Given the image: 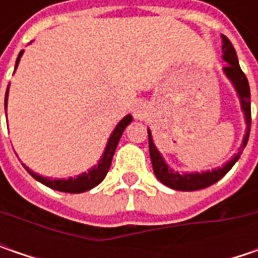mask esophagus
Masks as SVG:
<instances>
[{
  "label": "esophagus",
  "mask_w": 258,
  "mask_h": 258,
  "mask_svg": "<svg viewBox=\"0 0 258 258\" xmlns=\"http://www.w3.org/2000/svg\"><path fill=\"white\" fill-rule=\"evenodd\" d=\"M134 116L136 119H145L148 116V106L142 102H138L134 106Z\"/></svg>",
  "instance_id": "34e87169"
}]
</instances>
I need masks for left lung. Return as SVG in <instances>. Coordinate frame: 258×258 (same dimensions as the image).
I'll use <instances>...</instances> for the list:
<instances>
[{
	"instance_id": "1",
	"label": "left lung",
	"mask_w": 258,
	"mask_h": 258,
	"mask_svg": "<svg viewBox=\"0 0 258 258\" xmlns=\"http://www.w3.org/2000/svg\"><path fill=\"white\" fill-rule=\"evenodd\" d=\"M223 35V34H221ZM223 58L228 63L224 67V72L227 77L233 82L234 87L237 90V93L240 96V102H241V109H243L244 116H245V123H247V132L244 136L243 145L240 148V151L234 155L233 159L228 161L224 165L223 168L214 169V171H207L203 173H179L173 172L172 169L168 168V165L165 164L164 158L158 152V149L155 148L154 141H152V135L148 131V139H149V155H151V161H152V168L156 178L161 182L176 189V191H197V189H203L207 188L213 183L218 182L223 178L225 173L228 172L234 164L238 161V158L243 154V149L248 142V136H250V127H251V102H250V86L248 80L243 73L241 67L238 64V58L237 53L234 50L231 41L223 35Z\"/></svg>"
}]
</instances>
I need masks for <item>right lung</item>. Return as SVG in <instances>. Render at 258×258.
I'll return each mask as SVG.
<instances>
[{"instance_id": "add662e5", "label": "right lung", "mask_w": 258, "mask_h": 258, "mask_svg": "<svg viewBox=\"0 0 258 258\" xmlns=\"http://www.w3.org/2000/svg\"><path fill=\"white\" fill-rule=\"evenodd\" d=\"M23 55V51H20V54L17 57V63H15V69L18 66V61H20V57ZM7 99H8V89L5 92V109H7ZM132 122V116L127 114L124 116L123 119L117 123V126L114 127L113 134L110 136L109 142L106 145V149H104V154L102 156V159L99 161V164L96 165L94 168H92L87 173H82L76 178H69V179H50V178H43L37 173L31 172L27 166L25 169L28 171V173L35 178L38 182L44 183L45 186L51 188V189H55V191H61V192H69V194H80L85 192V191H89L94 188L96 185L102 182L106 176V173L109 171L110 165H112V159H113L114 151H116V146L119 144V139L123 134L124 127L127 124Z\"/></svg>"}]
</instances>
